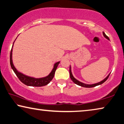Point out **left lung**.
Returning a JSON list of instances; mask_svg holds the SVG:
<instances>
[{
  "label": "left lung",
  "instance_id": "1",
  "mask_svg": "<svg viewBox=\"0 0 124 124\" xmlns=\"http://www.w3.org/2000/svg\"><path fill=\"white\" fill-rule=\"evenodd\" d=\"M103 36L105 37L106 39H107L108 40H110V39H109L108 37L106 35L105 33V32H103ZM69 73H70V79H71V80L74 82L75 84H77V85H79V86H81V87H85V88H92V87H96L97 85H101L102 83H103L104 82H105L106 80L107 79H108L109 75H110V73H109V74L107 75V76L106 77V78L103 79L102 80H101V82H98V83H94V84H85V83H82V82L79 81L78 80H77V79H75L74 76L73 75L72 73H71V66L70 65V68H69Z\"/></svg>",
  "mask_w": 124,
  "mask_h": 124
}]
</instances>
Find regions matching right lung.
<instances>
[{
	"instance_id": "right-lung-1",
	"label": "right lung",
	"mask_w": 124,
	"mask_h": 124,
	"mask_svg": "<svg viewBox=\"0 0 124 124\" xmlns=\"http://www.w3.org/2000/svg\"><path fill=\"white\" fill-rule=\"evenodd\" d=\"M14 42H15V41H14ZM14 42L13 46H12L11 51H10V64L12 69H13L14 72L15 73V74L17 75L18 78H19V79L20 80L23 84H26V85L28 86H32V87H42V86L46 85L49 84L50 82L51 81V80L53 79L54 77L55 71H56L59 64L60 63V61L55 62V63L54 64L53 69H52L51 72L49 73V74L47 75V76L45 77H42V78H35V77L28 76V75H25L24 74H23V73H21L20 71H18L17 69H16L15 66L14 65L13 60H12V51H13Z\"/></svg>"
}]
</instances>
